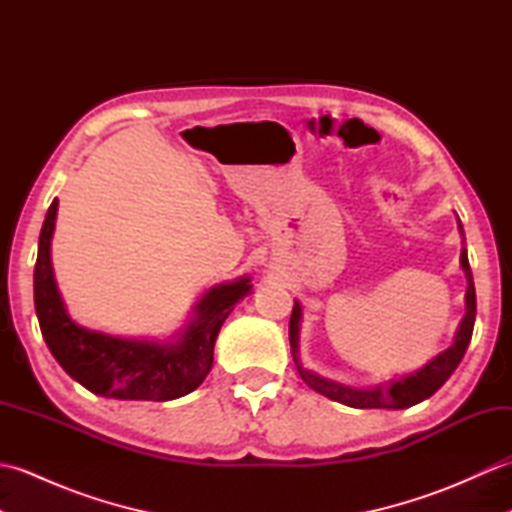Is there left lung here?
Listing matches in <instances>:
<instances>
[{"instance_id":"1","label":"left lung","mask_w":512,"mask_h":512,"mask_svg":"<svg viewBox=\"0 0 512 512\" xmlns=\"http://www.w3.org/2000/svg\"><path fill=\"white\" fill-rule=\"evenodd\" d=\"M462 228V224H460ZM460 264L466 273V279H469V288H466V314L460 323V330L455 334V343L438 354L429 365H424L420 372L411 374L402 380H396L391 385L383 387H374V389H352L339 383H332V380H325L317 374L308 372L301 365H297L299 374L303 378V383L310 385L314 391L328 396L336 402H343L347 407L354 409H405L411 405H418L424 398H429L436 394V391L447 383V378L455 372V367L460 365L464 358L466 347L471 343L473 336V325H475V286H473V273L469 266V257H466V250H462ZM299 317H301V308L295 301V308H292L290 314V347H292V356L297 354V334H299ZM297 358V356H295Z\"/></svg>"}]
</instances>
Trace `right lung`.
I'll use <instances>...</instances> for the list:
<instances>
[{
	"label": "right lung",
	"instance_id": "add662e5",
	"mask_svg": "<svg viewBox=\"0 0 512 512\" xmlns=\"http://www.w3.org/2000/svg\"><path fill=\"white\" fill-rule=\"evenodd\" d=\"M52 200L39 235L35 264V310L46 345L57 363L92 394L118 400H173L198 389L213 367V345L233 303L250 290L237 279L209 290L195 319L171 345L116 339L76 325L63 308L50 262V237L57 217Z\"/></svg>",
	"mask_w": 512,
	"mask_h": 512
}]
</instances>
